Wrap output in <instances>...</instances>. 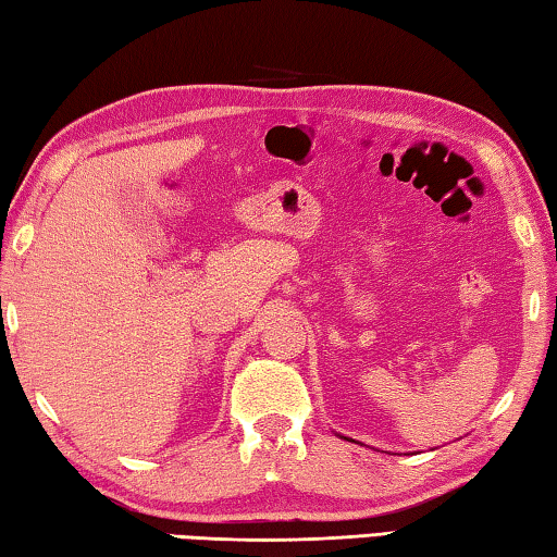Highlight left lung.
<instances>
[{
  "instance_id": "left-lung-1",
  "label": "left lung",
  "mask_w": 557,
  "mask_h": 557,
  "mask_svg": "<svg viewBox=\"0 0 557 557\" xmlns=\"http://www.w3.org/2000/svg\"><path fill=\"white\" fill-rule=\"evenodd\" d=\"M341 438H344V441H354V438H346V435H341Z\"/></svg>"
}]
</instances>
